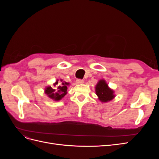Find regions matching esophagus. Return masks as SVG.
<instances>
[{"label":"esophagus","mask_w":159,"mask_h":159,"mask_svg":"<svg viewBox=\"0 0 159 159\" xmlns=\"http://www.w3.org/2000/svg\"><path fill=\"white\" fill-rule=\"evenodd\" d=\"M76 84H84V80H76Z\"/></svg>","instance_id":"obj_1"}]
</instances>
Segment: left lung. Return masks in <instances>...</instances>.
<instances>
[{
	"label": "left lung",
	"instance_id": "8db88e82",
	"mask_svg": "<svg viewBox=\"0 0 159 159\" xmlns=\"http://www.w3.org/2000/svg\"><path fill=\"white\" fill-rule=\"evenodd\" d=\"M95 93L98 95V99L102 103L109 102L115 97L113 89H111L106 81L102 79L99 80L95 85Z\"/></svg>",
	"mask_w": 159,
	"mask_h": 159
}]
</instances>
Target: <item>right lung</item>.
<instances>
[{
    "label": "right lung",
    "mask_w": 159,
    "mask_h": 159,
    "mask_svg": "<svg viewBox=\"0 0 159 159\" xmlns=\"http://www.w3.org/2000/svg\"><path fill=\"white\" fill-rule=\"evenodd\" d=\"M70 83H67L61 79L57 80L56 82L53 84V86H47L44 89V93L48 97L55 102H58L67 94L68 85Z\"/></svg>",
    "instance_id": "add662e5"
}]
</instances>
